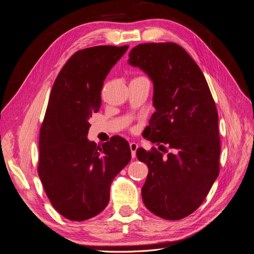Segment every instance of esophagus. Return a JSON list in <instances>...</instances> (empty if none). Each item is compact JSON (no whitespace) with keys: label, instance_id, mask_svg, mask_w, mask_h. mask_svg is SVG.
I'll return each mask as SVG.
<instances>
[{"label":"esophagus","instance_id":"1","mask_svg":"<svg viewBox=\"0 0 254 254\" xmlns=\"http://www.w3.org/2000/svg\"><path fill=\"white\" fill-rule=\"evenodd\" d=\"M130 146V150H131V157L134 159L135 158V152L137 149V144L135 142H131L129 144Z\"/></svg>","mask_w":254,"mask_h":254}]
</instances>
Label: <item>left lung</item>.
<instances>
[{
  "label": "left lung",
  "instance_id": "1",
  "mask_svg": "<svg viewBox=\"0 0 254 254\" xmlns=\"http://www.w3.org/2000/svg\"><path fill=\"white\" fill-rule=\"evenodd\" d=\"M128 64L153 83L156 112L146 137L167 152L136 150L148 166L144 204L161 218H184L201 205L219 174L218 113L210 88L193 58L173 42L136 45Z\"/></svg>",
  "mask_w": 254,
  "mask_h": 254
}]
</instances>
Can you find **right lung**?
I'll use <instances>...</instances> for the list:
<instances>
[{
	"instance_id": "right-lung-1",
	"label": "right lung",
	"mask_w": 254,
	"mask_h": 254,
	"mask_svg": "<svg viewBox=\"0 0 254 254\" xmlns=\"http://www.w3.org/2000/svg\"><path fill=\"white\" fill-rule=\"evenodd\" d=\"M127 50L98 45L76 52L52 88L40 128L38 174L54 209L66 219L82 221L101 213L112 180L131 159L121 136L101 146L87 139L104 80Z\"/></svg>"
}]
</instances>
